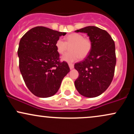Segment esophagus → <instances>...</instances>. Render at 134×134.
I'll return each instance as SVG.
<instances>
[{
	"label": "esophagus",
	"mask_w": 134,
	"mask_h": 134,
	"mask_svg": "<svg viewBox=\"0 0 134 134\" xmlns=\"http://www.w3.org/2000/svg\"><path fill=\"white\" fill-rule=\"evenodd\" d=\"M69 67H70V69H74V64H71V63H69Z\"/></svg>",
	"instance_id": "34e87169"
}]
</instances>
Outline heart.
Returning <instances> with one entry per match:
<instances>
[{"instance_id":"obj_1","label":"heart","mask_w":134,"mask_h":134,"mask_svg":"<svg viewBox=\"0 0 134 134\" xmlns=\"http://www.w3.org/2000/svg\"><path fill=\"white\" fill-rule=\"evenodd\" d=\"M64 41L58 39L55 43L57 51L59 54L63 55L69 50L70 47V52L64 55L62 60L71 62L81 58H86L90 53L92 48V42L88 38L79 33H72L67 36Z\"/></svg>"}]
</instances>
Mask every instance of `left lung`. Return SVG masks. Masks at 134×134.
<instances>
[{"label":"left lung","instance_id":"8db88e82","mask_svg":"<svg viewBox=\"0 0 134 134\" xmlns=\"http://www.w3.org/2000/svg\"><path fill=\"white\" fill-rule=\"evenodd\" d=\"M76 32L86 33L92 42L87 57L75 64L79 77L74 84L82 96L94 98L104 93L111 84L116 65L115 45L105 30L96 26H87Z\"/></svg>","mask_w":134,"mask_h":134}]
</instances>
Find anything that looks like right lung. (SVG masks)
Returning a JSON list of instances; mask_svg holds the SVG:
<instances>
[{
  "instance_id": "1",
  "label": "right lung",
  "mask_w": 134,
  "mask_h": 134,
  "mask_svg": "<svg viewBox=\"0 0 134 134\" xmlns=\"http://www.w3.org/2000/svg\"><path fill=\"white\" fill-rule=\"evenodd\" d=\"M66 33L44 26L33 27L19 41L18 55L19 70L26 85L35 96L54 95L62 79L70 71L65 61H60L55 43Z\"/></svg>"
}]
</instances>
